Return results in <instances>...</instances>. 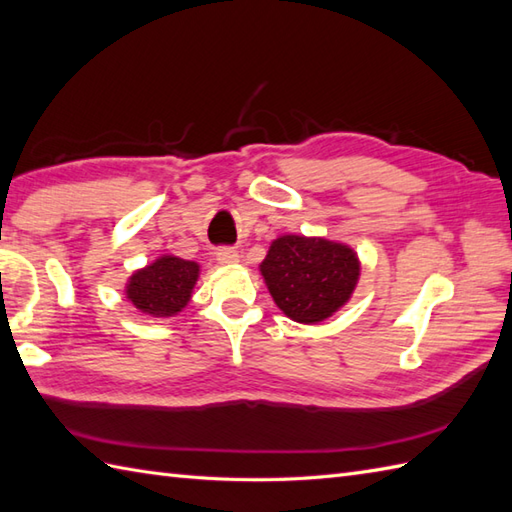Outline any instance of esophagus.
I'll use <instances>...</instances> for the list:
<instances>
[{"instance_id":"esophagus-1","label":"esophagus","mask_w":512,"mask_h":512,"mask_svg":"<svg viewBox=\"0 0 512 512\" xmlns=\"http://www.w3.org/2000/svg\"><path fill=\"white\" fill-rule=\"evenodd\" d=\"M217 260H219L221 265H236L241 260V256H239V252H236V249L223 247V249H219V252H217Z\"/></svg>"}]
</instances>
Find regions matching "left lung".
Instances as JSON below:
<instances>
[{"label":"left lung","instance_id":"1","mask_svg":"<svg viewBox=\"0 0 512 512\" xmlns=\"http://www.w3.org/2000/svg\"><path fill=\"white\" fill-rule=\"evenodd\" d=\"M260 273L286 317L297 323H319L352 297L360 263L350 245L284 234L271 243Z\"/></svg>","mask_w":512,"mask_h":512}]
</instances>
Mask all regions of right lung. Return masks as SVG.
<instances>
[{
	"label": "right lung",
	"instance_id": "1",
	"mask_svg": "<svg viewBox=\"0 0 512 512\" xmlns=\"http://www.w3.org/2000/svg\"><path fill=\"white\" fill-rule=\"evenodd\" d=\"M199 278V265L178 256H160L152 265L134 271L126 295L145 315L173 317L189 304Z\"/></svg>",
	"mask_w": 512,
	"mask_h": 512
}]
</instances>
